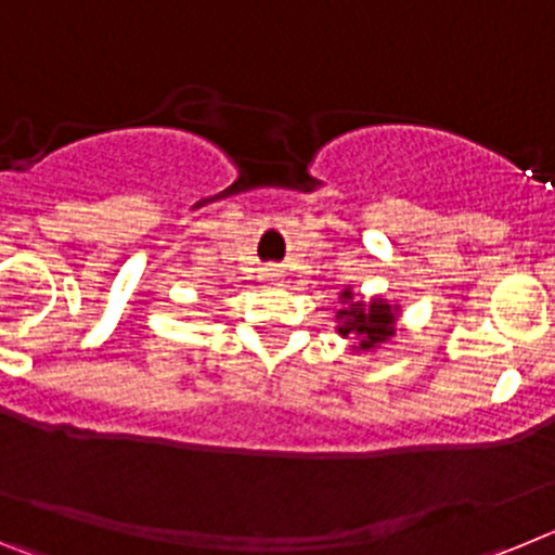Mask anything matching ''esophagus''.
Wrapping results in <instances>:
<instances>
[{
	"label": "esophagus",
	"mask_w": 555,
	"mask_h": 555,
	"mask_svg": "<svg viewBox=\"0 0 555 555\" xmlns=\"http://www.w3.org/2000/svg\"><path fill=\"white\" fill-rule=\"evenodd\" d=\"M269 278H274V274H269Z\"/></svg>",
	"instance_id": "esophagus-1"
}]
</instances>
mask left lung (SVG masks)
I'll use <instances>...</instances> for the list:
<instances>
[{"instance_id":"obj_1","label":"left lung","mask_w":555,"mask_h":555,"mask_svg":"<svg viewBox=\"0 0 555 555\" xmlns=\"http://www.w3.org/2000/svg\"><path fill=\"white\" fill-rule=\"evenodd\" d=\"M338 300H341V311H336V331L345 338H356V345H352L356 352L375 350V347L386 345L395 336L400 306H391V302L380 300V297L364 302L350 288L338 294Z\"/></svg>"}]
</instances>
